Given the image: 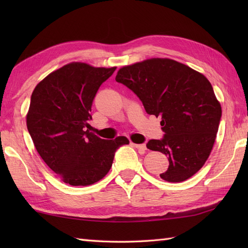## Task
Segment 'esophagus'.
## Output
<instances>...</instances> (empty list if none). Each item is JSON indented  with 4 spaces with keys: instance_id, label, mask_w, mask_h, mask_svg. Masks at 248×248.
I'll use <instances>...</instances> for the list:
<instances>
[{
    "instance_id": "obj_1",
    "label": "esophagus",
    "mask_w": 248,
    "mask_h": 248,
    "mask_svg": "<svg viewBox=\"0 0 248 248\" xmlns=\"http://www.w3.org/2000/svg\"><path fill=\"white\" fill-rule=\"evenodd\" d=\"M136 149H139L140 152H145L146 150V145L145 144H133Z\"/></svg>"
}]
</instances>
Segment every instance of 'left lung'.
Segmentation results:
<instances>
[{"label": "left lung", "instance_id": "left-lung-1", "mask_svg": "<svg viewBox=\"0 0 248 248\" xmlns=\"http://www.w3.org/2000/svg\"><path fill=\"white\" fill-rule=\"evenodd\" d=\"M115 80L140 99L147 113L162 119L164 138L147 144L170 161L160 177L182 182L194 176L211 154L222 117L208 78L181 62L155 57L120 68Z\"/></svg>", "mask_w": 248, "mask_h": 248}]
</instances>
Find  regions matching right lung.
Segmentation results:
<instances>
[{
  "label": "right lung",
  "mask_w": 248,
  "mask_h": 248,
  "mask_svg": "<svg viewBox=\"0 0 248 248\" xmlns=\"http://www.w3.org/2000/svg\"><path fill=\"white\" fill-rule=\"evenodd\" d=\"M115 69L72 62L46 76L31 93L26 125L35 148L70 186L101 180L112 167L115 151L129 144L125 136L102 140L85 129L93 100Z\"/></svg>",
  "instance_id": "add662e5"
}]
</instances>
